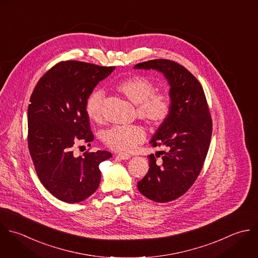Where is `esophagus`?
<instances>
[{
	"label": "esophagus",
	"mask_w": 258,
	"mask_h": 258,
	"mask_svg": "<svg viewBox=\"0 0 258 258\" xmlns=\"http://www.w3.org/2000/svg\"><path fill=\"white\" fill-rule=\"evenodd\" d=\"M118 159L120 160H128L131 158V156L128 154H124V153H121V154H117L116 156Z\"/></svg>",
	"instance_id": "1"
}]
</instances>
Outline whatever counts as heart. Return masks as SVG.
Masks as SVG:
<instances>
[{"label":"heart","instance_id":"heart-1","mask_svg":"<svg viewBox=\"0 0 258 258\" xmlns=\"http://www.w3.org/2000/svg\"><path fill=\"white\" fill-rule=\"evenodd\" d=\"M114 88L131 102L136 104V113L151 127H160L171 115L172 101L168 93L157 90L156 84L141 75H132L118 81ZM85 111L90 120L103 119V93L95 90L85 102ZM146 132L140 124L115 125L102 135L104 144L115 152L127 153L145 141Z\"/></svg>","mask_w":258,"mask_h":258}]
</instances>
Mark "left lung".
Returning a JSON list of instances; mask_svg holds the SVG:
<instances>
[{
	"label": "left lung",
	"instance_id": "obj_1",
	"mask_svg": "<svg viewBox=\"0 0 258 258\" xmlns=\"http://www.w3.org/2000/svg\"><path fill=\"white\" fill-rule=\"evenodd\" d=\"M156 69L169 81L172 112L151 140L161 147L149 157L148 174L138 182L139 191L152 201L166 203L183 196L198 178L212 136V118L202 85L184 66L167 59H155L135 65Z\"/></svg>",
	"mask_w": 258,
	"mask_h": 258
}]
</instances>
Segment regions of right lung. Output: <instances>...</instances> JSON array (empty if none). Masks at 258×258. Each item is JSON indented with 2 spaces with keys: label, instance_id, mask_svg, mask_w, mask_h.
Here are the masks:
<instances>
[{
  "label": "right lung",
  "instance_id": "obj_1",
  "mask_svg": "<svg viewBox=\"0 0 258 258\" xmlns=\"http://www.w3.org/2000/svg\"><path fill=\"white\" fill-rule=\"evenodd\" d=\"M115 67L67 60L50 68L37 82L28 106V147L43 186L57 199L73 204L91 196L98 188L99 164L109 158L106 151L75 157L74 144L90 142L85 102L98 82Z\"/></svg>",
  "mask_w": 258,
  "mask_h": 258
}]
</instances>
